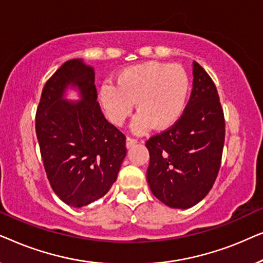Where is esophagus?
<instances>
[{"label": "esophagus", "instance_id": "34e87169", "mask_svg": "<svg viewBox=\"0 0 263 263\" xmlns=\"http://www.w3.org/2000/svg\"><path fill=\"white\" fill-rule=\"evenodd\" d=\"M136 142H138V140L134 139V138H130V136H128V138H127V141H125V145H127L128 148H130V147H132V146H134Z\"/></svg>", "mask_w": 263, "mask_h": 263}]
</instances>
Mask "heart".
Returning a JSON list of instances; mask_svg holds the SVG:
<instances>
[{
    "label": "heart",
    "mask_w": 263,
    "mask_h": 263,
    "mask_svg": "<svg viewBox=\"0 0 263 263\" xmlns=\"http://www.w3.org/2000/svg\"><path fill=\"white\" fill-rule=\"evenodd\" d=\"M116 84L105 81L100 86L99 103L107 120L118 127L130 116L135 103L139 112L132 124L135 134H143L153 125L165 129L175 124L185 109L190 88L184 68L156 61L121 70Z\"/></svg>",
    "instance_id": "1"
}]
</instances>
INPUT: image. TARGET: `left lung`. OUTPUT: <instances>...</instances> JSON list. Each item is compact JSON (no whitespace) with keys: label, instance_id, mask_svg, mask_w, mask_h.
<instances>
[{"label":"left lung","instance_id":"obj_1","mask_svg":"<svg viewBox=\"0 0 263 263\" xmlns=\"http://www.w3.org/2000/svg\"><path fill=\"white\" fill-rule=\"evenodd\" d=\"M193 91L182 116L146 141L147 182L153 195L172 208H190L210 193L221 164L225 118L207 71L194 61Z\"/></svg>","mask_w":263,"mask_h":263}]
</instances>
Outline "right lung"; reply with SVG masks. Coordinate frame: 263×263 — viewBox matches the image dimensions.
Wrapping results in <instances>:
<instances>
[{
  "mask_svg": "<svg viewBox=\"0 0 263 263\" xmlns=\"http://www.w3.org/2000/svg\"><path fill=\"white\" fill-rule=\"evenodd\" d=\"M69 84L81 89L80 102L63 100ZM35 134L50 185L71 207L105 195L127 154L125 135L106 121L97 102L95 70L81 60L67 61L46 81Z\"/></svg>",
  "mask_w": 263,
  "mask_h": 263,
  "instance_id": "1",
  "label": "right lung"
}]
</instances>
